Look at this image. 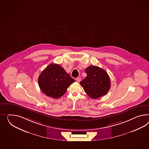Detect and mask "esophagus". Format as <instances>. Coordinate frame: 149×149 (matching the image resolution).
Listing matches in <instances>:
<instances>
[{
	"mask_svg": "<svg viewBox=\"0 0 149 149\" xmlns=\"http://www.w3.org/2000/svg\"><path fill=\"white\" fill-rule=\"evenodd\" d=\"M76 80L77 82L79 83V82H80V81H81V78H80V77H77V78H76Z\"/></svg>",
	"mask_w": 149,
	"mask_h": 149,
	"instance_id": "34e87169",
	"label": "esophagus"
}]
</instances>
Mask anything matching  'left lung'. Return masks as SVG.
I'll return each instance as SVG.
<instances>
[{"mask_svg": "<svg viewBox=\"0 0 149 149\" xmlns=\"http://www.w3.org/2000/svg\"><path fill=\"white\" fill-rule=\"evenodd\" d=\"M87 76L80 82L90 97L97 99L106 95L110 90V79L107 73L98 66H90L85 69Z\"/></svg>", "mask_w": 149, "mask_h": 149, "instance_id": "obj_1", "label": "left lung"}]
</instances>
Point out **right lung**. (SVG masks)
<instances>
[{
    "instance_id": "1",
    "label": "right lung",
    "mask_w": 149,
    "mask_h": 149,
    "mask_svg": "<svg viewBox=\"0 0 149 149\" xmlns=\"http://www.w3.org/2000/svg\"><path fill=\"white\" fill-rule=\"evenodd\" d=\"M74 80L64 69L57 64H51L42 71L38 77L39 86L45 95L53 98L64 95Z\"/></svg>"
}]
</instances>
